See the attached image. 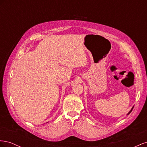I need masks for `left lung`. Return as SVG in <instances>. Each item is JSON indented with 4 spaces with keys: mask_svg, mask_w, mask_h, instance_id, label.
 Here are the masks:
<instances>
[{
    "mask_svg": "<svg viewBox=\"0 0 147 147\" xmlns=\"http://www.w3.org/2000/svg\"><path fill=\"white\" fill-rule=\"evenodd\" d=\"M133 108H134V106H133V107H132V109H131V110H130V111H129V112H128V113L127 114V115H129V114H130V113H131V112H132V110Z\"/></svg>",
    "mask_w": 147,
    "mask_h": 147,
    "instance_id": "1",
    "label": "left lung"
}]
</instances>
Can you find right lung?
Masks as SVG:
<instances>
[{
    "instance_id": "right-lung-1",
    "label": "right lung",
    "mask_w": 147,
    "mask_h": 147,
    "mask_svg": "<svg viewBox=\"0 0 147 147\" xmlns=\"http://www.w3.org/2000/svg\"><path fill=\"white\" fill-rule=\"evenodd\" d=\"M47 123H48V122H47Z\"/></svg>"
}]
</instances>
